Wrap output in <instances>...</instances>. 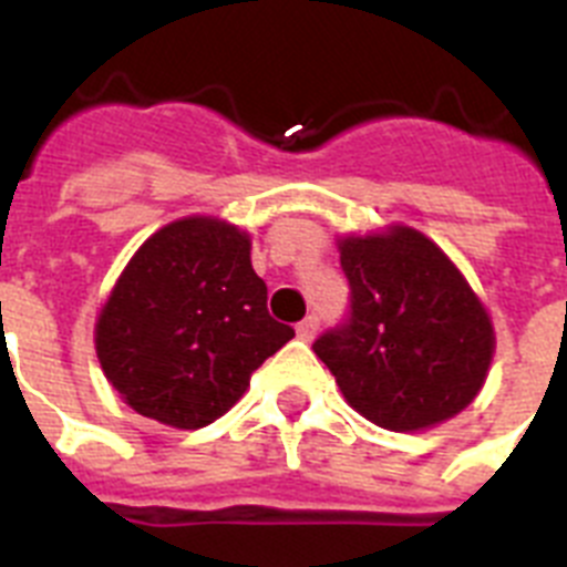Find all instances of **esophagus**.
Segmentation results:
<instances>
[{"instance_id": "esophagus-1", "label": "esophagus", "mask_w": 567, "mask_h": 567, "mask_svg": "<svg viewBox=\"0 0 567 567\" xmlns=\"http://www.w3.org/2000/svg\"><path fill=\"white\" fill-rule=\"evenodd\" d=\"M319 331V317H305L302 322L297 324V337L302 339V342H311L313 337H317Z\"/></svg>"}]
</instances>
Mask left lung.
Wrapping results in <instances>:
<instances>
[{"instance_id": "8db88e82", "label": "left lung", "mask_w": 567, "mask_h": 567, "mask_svg": "<svg viewBox=\"0 0 567 567\" xmlns=\"http://www.w3.org/2000/svg\"><path fill=\"white\" fill-rule=\"evenodd\" d=\"M348 319L313 342L339 391L388 431H425L474 402L494 324L465 277L420 230L344 236Z\"/></svg>"}]
</instances>
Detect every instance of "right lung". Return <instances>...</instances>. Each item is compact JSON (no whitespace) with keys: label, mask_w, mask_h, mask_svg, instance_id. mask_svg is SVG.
<instances>
[{"label":"right lung","mask_w":567,"mask_h":567,"mask_svg":"<svg viewBox=\"0 0 567 567\" xmlns=\"http://www.w3.org/2000/svg\"><path fill=\"white\" fill-rule=\"evenodd\" d=\"M293 339L268 313L250 236L188 216L156 230L96 319V357L136 413L194 431L236 405L250 373Z\"/></svg>","instance_id":"right-lung-1"}]
</instances>
